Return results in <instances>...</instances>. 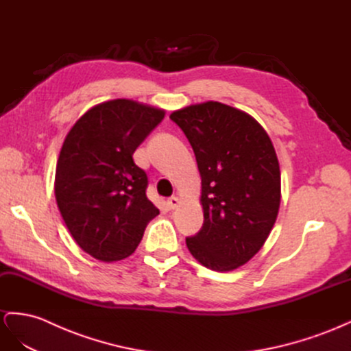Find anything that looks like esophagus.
<instances>
[{
	"label": "esophagus",
	"instance_id": "1",
	"mask_svg": "<svg viewBox=\"0 0 351 351\" xmlns=\"http://www.w3.org/2000/svg\"><path fill=\"white\" fill-rule=\"evenodd\" d=\"M179 206V198L178 197H172L167 199V208L169 210H175Z\"/></svg>",
	"mask_w": 351,
	"mask_h": 351
}]
</instances>
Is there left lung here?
I'll use <instances>...</instances> for the list:
<instances>
[{"mask_svg": "<svg viewBox=\"0 0 351 351\" xmlns=\"http://www.w3.org/2000/svg\"><path fill=\"white\" fill-rule=\"evenodd\" d=\"M201 175L204 224L186 246L199 264L233 271L263 247L281 199L278 159L265 130L246 112L220 101L178 109Z\"/></svg>", "mask_w": 351, "mask_h": 351, "instance_id": "1", "label": "left lung"}]
</instances>
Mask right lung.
<instances>
[{"mask_svg":"<svg viewBox=\"0 0 351 351\" xmlns=\"http://www.w3.org/2000/svg\"><path fill=\"white\" fill-rule=\"evenodd\" d=\"M163 118V109L115 99L90 108L66 134L55 171L56 204L77 245L99 261L130 256L159 214L132 154Z\"/></svg>","mask_w":351,"mask_h":351,"instance_id":"add662e5","label":"right lung"}]
</instances>
